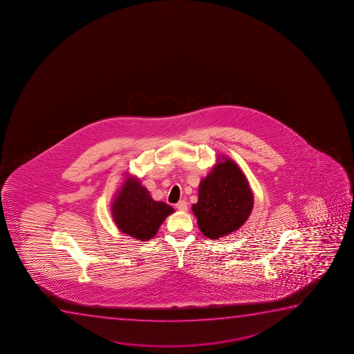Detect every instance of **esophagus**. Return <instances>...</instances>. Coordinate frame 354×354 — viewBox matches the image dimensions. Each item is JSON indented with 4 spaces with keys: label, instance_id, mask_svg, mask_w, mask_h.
<instances>
[{
    "label": "esophagus",
    "instance_id": "1",
    "mask_svg": "<svg viewBox=\"0 0 354 354\" xmlns=\"http://www.w3.org/2000/svg\"><path fill=\"white\" fill-rule=\"evenodd\" d=\"M175 207L178 208L181 212H185V211H187L188 205L185 200H180L179 203L175 205Z\"/></svg>",
    "mask_w": 354,
    "mask_h": 354
}]
</instances>
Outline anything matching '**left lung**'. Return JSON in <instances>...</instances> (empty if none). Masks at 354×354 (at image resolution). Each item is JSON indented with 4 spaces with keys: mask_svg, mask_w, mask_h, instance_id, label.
Returning <instances> with one entry per match:
<instances>
[{
    "mask_svg": "<svg viewBox=\"0 0 354 354\" xmlns=\"http://www.w3.org/2000/svg\"><path fill=\"white\" fill-rule=\"evenodd\" d=\"M216 161L200 181L198 203L192 205L200 231L211 239L237 231L254 208V193L237 163L223 155Z\"/></svg>",
    "mask_w": 354,
    "mask_h": 354,
    "instance_id": "obj_1",
    "label": "left lung"
}]
</instances>
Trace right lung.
<instances>
[{
	"label": "right lung",
	"mask_w": 354,
	"mask_h": 354,
	"mask_svg": "<svg viewBox=\"0 0 354 354\" xmlns=\"http://www.w3.org/2000/svg\"><path fill=\"white\" fill-rule=\"evenodd\" d=\"M124 178L111 204L113 221L124 234L138 241H149L174 208L163 201H155L138 176L125 173Z\"/></svg>",
	"instance_id": "1"
}]
</instances>
